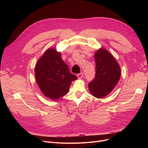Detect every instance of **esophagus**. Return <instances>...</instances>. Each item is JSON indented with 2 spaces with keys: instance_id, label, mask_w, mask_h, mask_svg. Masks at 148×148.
<instances>
[{
  "instance_id": "obj_1",
  "label": "esophagus",
  "mask_w": 148,
  "mask_h": 148,
  "mask_svg": "<svg viewBox=\"0 0 148 148\" xmlns=\"http://www.w3.org/2000/svg\"><path fill=\"white\" fill-rule=\"evenodd\" d=\"M83 75H84V74L82 73H79V74H77V77H78V78H82V77H83Z\"/></svg>"
}]
</instances>
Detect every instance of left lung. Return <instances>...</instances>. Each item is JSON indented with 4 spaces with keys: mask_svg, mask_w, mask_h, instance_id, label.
<instances>
[{
    "mask_svg": "<svg viewBox=\"0 0 148 148\" xmlns=\"http://www.w3.org/2000/svg\"><path fill=\"white\" fill-rule=\"evenodd\" d=\"M95 77L88 83L91 94L97 98L109 94L118 84L121 76V68L112 54L104 49H100L94 54Z\"/></svg>",
    "mask_w": 148,
    "mask_h": 148,
    "instance_id": "obj_1",
    "label": "left lung"
}]
</instances>
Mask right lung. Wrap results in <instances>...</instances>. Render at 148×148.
<instances>
[{
	"label": "right lung",
	"instance_id": "1",
	"mask_svg": "<svg viewBox=\"0 0 148 148\" xmlns=\"http://www.w3.org/2000/svg\"><path fill=\"white\" fill-rule=\"evenodd\" d=\"M34 70L41 91L53 100L66 95L71 82L77 79L62 60L61 53L53 48L49 49L38 59Z\"/></svg>",
	"mask_w": 148,
	"mask_h": 148
}]
</instances>
